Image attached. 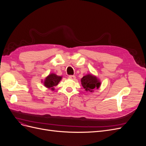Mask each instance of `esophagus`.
<instances>
[{
    "mask_svg": "<svg viewBox=\"0 0 146 146\" xmlns=\"http://www.w3.org/2000/svg\"><path fill=\"white\" fill-rule=\"evenodd\" d=\"M69 78L70 79H72V80H75V79H76V76H69Z\"/></svg>",
    "mask_w": 146,
    "mask_h": 146,
    "instance_id": "1",
    "label": "esophagus"
}]
</instances>
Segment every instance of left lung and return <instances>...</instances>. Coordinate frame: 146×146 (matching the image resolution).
Listing matches in <instances>:
<instances>
[{"instance_id": "obj_1", "label": "left lung", "mask_w": 146, "mask_h": 146, "mask_svg": "<svg viewBox=\"0 0 146 146\" xmlns=\"http://www.w3.org/2000/svg\"><path fill=\"white\" fill-rule=\"evenodd\" d=\"M81 82L83 87L86 91L92 92L94 88H99L100 85V82L96 77L91 74L86 75L81 79Z\"/></svg>"}]
</instances>
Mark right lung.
<instances>
[{"label": "right lung", "instance_id": "obj_1", "mask_svg": "<svg viewBox=\"0 0 146 146\" xmlns=\"http://www.w3.org/2000/svg\"><path fill=\"white\" fill-rule=\"evenodd\" d=\"M61 77L58 76L54 74H51L48 77H47L45 79V81L44 82L45 86L48 88H53L55 86L58 85L60 81L61 80ZM54 88H52V90Z\"/></svg>", "mask_w": 146, "mask_h": 146}]
</instances>
